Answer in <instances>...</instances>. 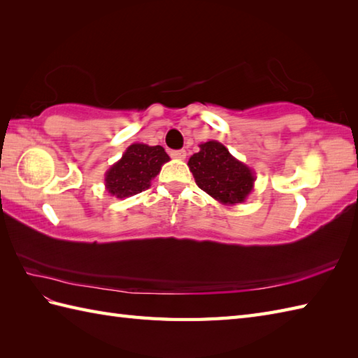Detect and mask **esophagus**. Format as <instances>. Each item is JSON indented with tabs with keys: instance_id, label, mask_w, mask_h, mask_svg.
Masks as SVG:
<instances>
[{
	"instance_id": "1",
	"label": "esophagus",
	"mask_w": 358,
	"mask_h": 358,
	"mask_svg": "<svg viewBox=\"0 0 358 358\" xmlns=\"http://www.w3.org/2000/svg\"><path fill=\"white\" fill-rule=\"evenodd\" d=\"M171 157H174V159H185L187 157V152L185 150H174V152H171Z\"/></svg>"
}]
</instances>
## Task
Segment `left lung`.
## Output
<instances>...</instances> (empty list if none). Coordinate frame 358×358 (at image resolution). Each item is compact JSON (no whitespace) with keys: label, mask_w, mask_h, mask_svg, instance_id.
Masks as SVG:
<instances>
[{"label":"left lung","mask_w":358,"mask_h":358,"mask_svg":"<svg viewBox=\"0 0 358 358\" xmlns=\"http://www.w3.org/2000/svg\"><path fill=\"white\" fill-rule=\"evenodd\" d=\"M199 148L188 161L197 187L224 205L242 203L248 199L256 180L250 166L236 159L217 141L203 142Z\"/></svg>","instance_id":"1"}]
</instances>
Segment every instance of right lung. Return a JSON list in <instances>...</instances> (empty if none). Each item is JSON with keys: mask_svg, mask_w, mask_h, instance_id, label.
Returning a JSON list of instances; mask_svg holds the SVG:
<instances>
[{"mask_svg": "<svg viewBox=\"0 0 358 358\" xmlns=\"http://www.w3.org/2000/svg\"><path fill=\"white\" fill-rule=\"evenodd\" d=\"M170 161L161 145L131 144L122 157L106 173V189L117 199L130 197L150 188L152 180L161 171L162 165Z\"/></svg>", "mask_w": 358, "mask_h": 358, "instance_id": "obj_1", "label": "right lung"}]
</instances>
